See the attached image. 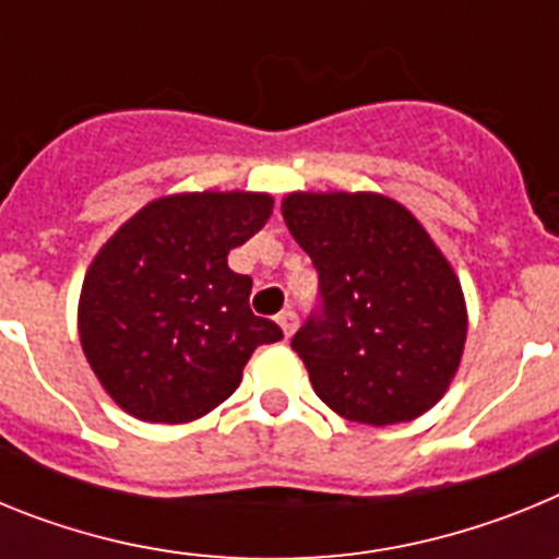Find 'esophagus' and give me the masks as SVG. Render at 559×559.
I'll use <instances>...</instances> for the list:
<instances>
[{
    "mask_svg": "<svg viewBox=\"0 0 559 559\" xmlns=\"http://www.w3.org/2000/svg\"><path fill=\"white\" fill-rule=\"evenodd\" d=\"M276 324H280V330H283L285 338H290V335L296 333V324H299V319H296L294 310H283V313L276 316Z\"/></svg>",
    "mask_w": 559,
    "mask_h": 559,
    "instance_id": "esophagus-1",
    "label": "esophagus"
}]
</instances>
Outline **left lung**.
Returning <instances> with one entry per match:
<instances>
[{
	"label": "left lung",
	"mask_w": 559,
	"mask_h": 559,
	"mask_svg": "<svg viewBox=\"0 0 559 559\" xmlns=\"http://www.w3.org/2000/svg\"><path fill=\"white\" fill-rule=\"evenodd\" d=\"M322 316L294 335L316 394L360 426L417 419L445 397L467 341L462 283L426 226L380 192H288Z\"/></svg>",
	"instance_id": "8db88e82"
}]
</instances>
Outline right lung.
<instances>
[{
    "instance_id": "1",
    "label": "right lung",
    "mask_w": 559,
    "mask_h": 559,
    "mask_svg": "<svg viewBox=\"0 0 559 559\" xmlns=\"http://www.w3.org/2000/svg\"><path fill=\"white\" fill-rule=\"evenodd\" d=\"M269 192H173L108 237L83 276L78 333L108 397L142 423L181 426L235 394L283 330L249 308L226 263L271 218Z\"/></svg>"
}]
</instances>
